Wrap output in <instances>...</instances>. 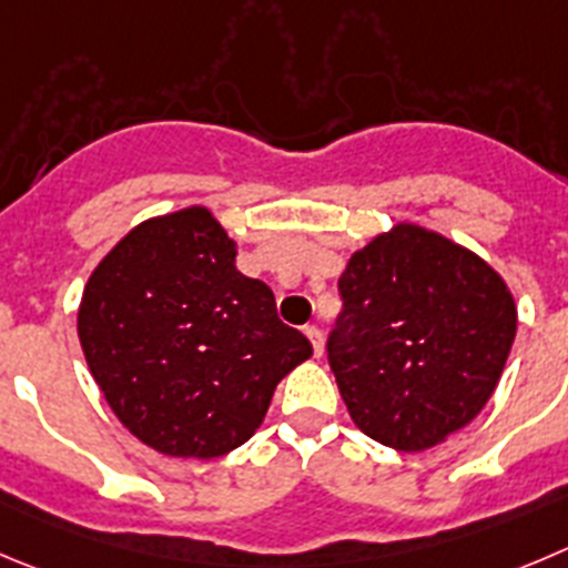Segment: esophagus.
I'll return each instance as SVG.
<instances>
[{
    "instance_id": "esophagus-1",
    "label": "esophagus",
    "mask_w": 568,
    "mask_h": 568,
    "mask_svg": "<svg viewBox=\"0 0 568 568\" xmlns=\"http://www.w3.org/2000/svg\"><path fill=\"white\" fill-rule=\"evenodd\" d=\"M304 334H306V337H310L315 356H323V334H321V328H317V326H306Z\"/></svg>"
}]
</instances>
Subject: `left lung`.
<instances>
[{
    "label": "left lung",
    "mask_w": 568,
    "mask_h": 568,
    "mask_svg": "<svg viewBox=\"0 0 568 568\" xmlns=\"http://www.w3.org/2000/svg\"><path fill=\"white\" fill-rule=\"evenodd\" d=\"M328 365L351 420L398 452L471 424L501 379L518 312L483 256L418 223L351 253Z\"/></svg>",
    "instance_id": "obj_1"
}]
</instances>
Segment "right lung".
Returning a JSON list of instances; mask_svg holds the SVG:
<instances>
[{
  "mask_svg": "<svg viewBox=\"0 0 568 568\" xmlns=\"http://www.w3.org/2000/svg\"><path fill=\"white\" fill-rule=\"evenodd\" d=\"M78 337L108 407L166 457H223L251 440L278 382L312 356L209 206L133 225L91 270Z\"/></svg>",
  "mask_w": 568,
  "mask_h": 568,
  "instance_id": "1",
  "label": "right lung"
}]
</instances>
